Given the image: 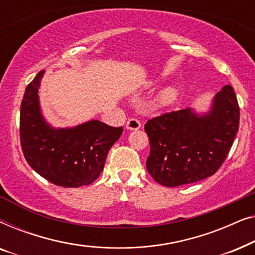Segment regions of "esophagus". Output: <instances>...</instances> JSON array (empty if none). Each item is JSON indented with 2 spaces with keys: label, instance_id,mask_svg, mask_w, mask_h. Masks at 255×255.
<instances>
[{
  "label": "esophagus",
  "instance_id": "esophagus-1",
  "mask_svg": "<svg viewBox=\"0 0 255 255\" xmlns=\"http://www.w3.org/2000/svg\"><path fill=\"white\" fill-rule=\"evenodd\" d=\"M140 127H141V123L138 120H135V118H130V120L127 122V128H128V130H131V131L139 130Z\"/></svg>",
  "mask_w": 255,
  "mask_h": 255
}]
</instances>
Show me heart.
Returning a JSON list of instances; mask_svg holds the SVG:
<instances>
[{
	"label": "heart",
	"instance_id": "heart-1",
	"mask_svg": "<svg viewBox=\"0 0 255 255\" xmlns=\"http://www.w3.org/2000/svg\"><path fill=\"white\" fill-rule=\"evenodd\" d=\"M176 89L174 88V87H167V88H165L161 93H160L159 100L162 104H169L176 99Z\"/></svg>",
	"mask_w": 255,
	"mask_h": 255
}]
</instances>
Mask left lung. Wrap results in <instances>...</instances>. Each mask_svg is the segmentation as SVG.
Segmentation results:
<instances>
[{"mask_svg": "<svg viewBox=\"0 0 255 255\" xmlns=\"http://www.w3.org/2000/svg\"><path fill=\"white\" fill-rule=\"evenodd\" d=\"M240 111L233 88L216 94L210 111L162 114L145 124L149 139L146 168L165 187L194 183L214 175L225 161L239 128Z\"/></svg>", "mask_w": 255, "mask_h": 255, "instance_id": "left-lung-1", "label": "left lung"}]
</instances>
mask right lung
I'll return each instance as SVG.
<instances>
[{
    "label": "right lung",
    "mask_w": 255,
    "mask_h": 255,
    "mask_svg": "<svg viewBox=\"0 0 255 255\" xmlns=\"http://www.w3.org/2000/svg\"><path fill=\"white\" fill-rule=\"evenodd\" d=\"M44 71L27 85L20 104L19 135L24 158L48 182L65 188L88 186L100 176L111 146L123 133L100 121L55 128L45 121L38 89Z\"/></svg>",
    "instance_id": "obj_1"
}]
</instances>
